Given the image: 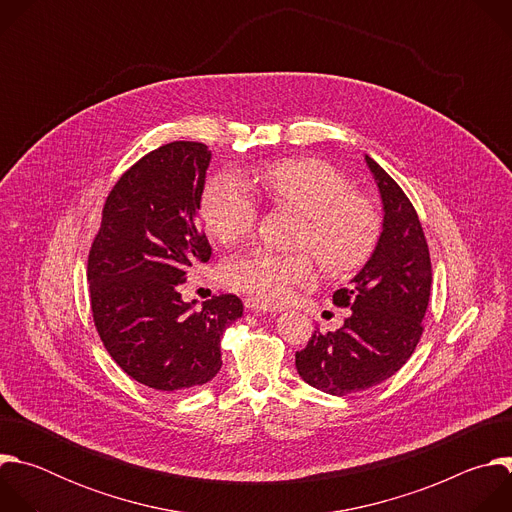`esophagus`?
<instances>
[{
  "label": "esophagus",
  "mask_w": 512,
  "mask_h": 512,
  "mask_svg": "<svg viewBox=\"0 0 512 512\" xmlns=\"http://www.w3.org/2000/svg\"><path fill=\"white\" fill-rule=\"evenodd\" d=\"M245 308L251 310V312H257V314H275V312H279L277 308H273V306H269V304H265V302H261L257 298H247L245 300Z\"/></svg>",
  "instance_id": "obj_1"
}]
</instances>
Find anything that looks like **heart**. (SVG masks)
<instances>
[{"label": "heart", "mask_w": 512, "mask_h": 512, "mask_svg": "<svg viewBox=\"0 0 512 512\" xmlns=\"http://www.w3.org/2000/svg\"><path fill=\"white\" fill-rule=\"evenodd\" d=\"M257 184L271 202L302 214L298 245L308 247L326 271L350 273L371 257L379 239L377 210L367 198L352 194L348 180L330 164L314 158L281 160L267 166ZM200 208L206 229L227 245L247 237L257 221L253 192L233 174L206 184ZM314 277V261L306 251L251 249L225 267L233 289L267 304L287 300L291 289Z\"/></svg>", "instance_id": "heart-1"}]
</instances>
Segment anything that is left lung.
Returning a JSON list of instances; mask_svg holds the SVG:
<instances>
[{"instance_id": "1", "label": "left lung", "mask_w": 512, "mask_h": 512, "mask_svg": "<svg viewBox=\"0 0 512 512\" xmlns=\"http://www.w3.org/2000/svg\"><path fill=\"white\" fill-rule=\"evenodd\" d=\"M381 194L383 223L377 245L334 304L350 308L336 332H314L296 352L300 377L328 393L348 395L393 377L413 354L431 289V261L417 212L399 184L364 156Z\"/></svg>"}]
</instances>
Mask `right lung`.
<instances>
[{"label":"right lung","mask_w":512,"mask_h":512,"mask_svg":"<svg viewBox=\"0 0 512 512\" xmlns=\"http://www.w3.org/2000/svg\"><path fill=\"white\" fill-rule=\"evenodd\" d=\"M212 152L172 141L113 186L89 253L97 332L119 367L160 393H182L223 367L221 336L243 316L233 294L184 302L188 269L210 259L198 210Z\"/></svg>","instance_id":"right-lung-1"}]
</instances>
